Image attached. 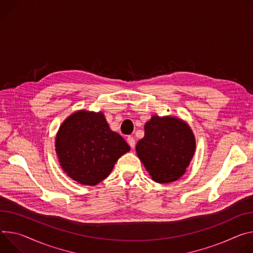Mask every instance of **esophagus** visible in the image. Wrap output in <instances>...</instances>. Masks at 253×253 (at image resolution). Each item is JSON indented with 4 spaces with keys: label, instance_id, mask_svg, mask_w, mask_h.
<instances>
[{
    "label": "esophagus",
    "instance_id": "obj_1",
    "mask_svg": "<svg viewBox=\"0 0 253 253\" xmlns=\"http://www.w3.org/2000/svg\"><path fill=\"white\" fill-rule=\"evenodd\" d=\"M127 142H128V144L130 145V147H131V148H134V146H135V140H134V138H133L132 136H128Z\"/></svg>",
    "mask_w": 253,
    "mask_h": 253
}]
</instances>
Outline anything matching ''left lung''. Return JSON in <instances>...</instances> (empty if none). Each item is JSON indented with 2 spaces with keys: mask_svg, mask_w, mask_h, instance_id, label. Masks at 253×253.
<instances>
[{
  "mask_svg": "<svg viewBox=\"0 0 253 253\" xmlns=\"http://www.w3.org/2000/svg\"><path fill=\"white\" fill-rule=\"evenodd\" d=\"M196 149L195 136L181 119L154 115L145 123L144 137L136 152L151 178L159 183L172 182L186 172Z\"/></svg>",
  "mask_w": 253,
  "mask_h": 253,
  "instance_id": "8db88e82",
  "label": "left lung"
}]
</instances>
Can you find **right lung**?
Segmentation results:
<instances>
[{
    "label": "right lung",
    "instance_id": "add662e5",
    "mask_svg": "<svg viewBox=\"0 0 253 253\" xmlns=\"http://www.w3.org/2000/svg\"><path fill=\"white\" fill-rule=\"evenodd\" d=\"M130 150L122 136L110 129L102 112L81 110L60 125L55 151L63 171L82 185L96 186Z\"/></svg>",
    "mask_w": 253,
    "mask_h": 253
}]
</instances>
